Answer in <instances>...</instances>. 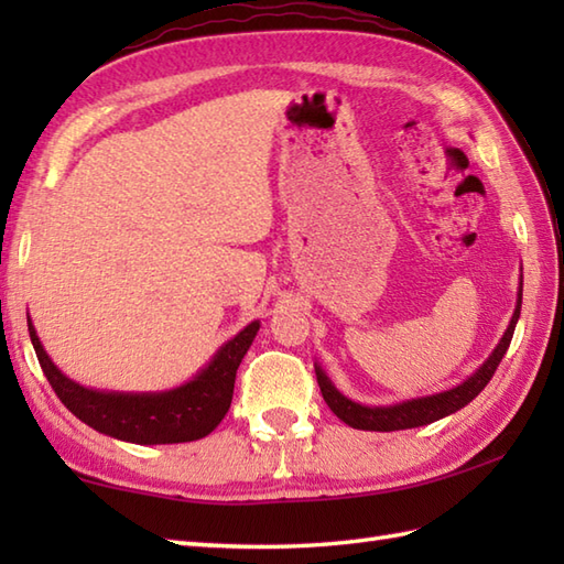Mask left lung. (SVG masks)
<instances>
[{
  "label": "left lung",
  "instance_id": "left-lung-1",
  "mask_svg": "<svg viewBox=\"0 0 564 564\" xmlns=\"http://www.w3.org/2000/svg\"><path fill=\"white\" fill-rule=\"evenodd\" d=\"M521 297H523V283L519 289V305L517 313L511 317V325L501 337L499 346L495 349V354L487 358L482 364V368L477 370L475 376L467 378L463 386L453 388L448 392H438L431 394V398H422V400H410L402 404H392V406H364L356 404L351 400H346L344 394L332 386L327 380V376L322 373V368H315L317 373V386L322 390V398L329 404V410L337 414L344 424H349L354 429H364V431H400V429H414V426H424L436 422V419L448 416L453 412L463 410L467 402H473L477 394L485 390V386L492 380L495 370L499 368L501 358H505L511 337H513V327H517V319L521 315Z\"/></svg>",
  "mask_w": 564,
  "mask_h": 564
}]
</instances>
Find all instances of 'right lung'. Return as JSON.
<instances>
[{
	"instance_id": "1",
	"label": "right lung",
	"mask_w": 564,
	"mask_h": 564,
	"mask_svg": "<svg viewBox=\"0 0 564 564\" xmlns=\"http://www.w3.org/2000/svg\"><path fill=\"white\" fill-rule=\"evenodd\" d=\"M257 332L259 322H251L249 327H245L232 341H227L215 354L210 366L196 380L186 382L184 388L160 394H123L87 390L65 378L43 351L29 319L35 356H39L43 373L59 402L84 424L101 431V434L142 443V446L186 443L208 436L230 410L237 368L242 364L251 341H254Z\"/></svg>"
}]
</instances>
